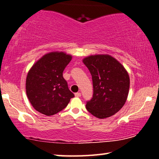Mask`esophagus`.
Returning <instances> with one entry per match:
<instances>
[{
    "instance_id": "1",
    "label": "esophagus",
    "mask_w": 159,
    "mask_h": 159,
    "mask_svg": "<svg viewBox=\"0 0 159 159\" xmlns=\"http://www.w3.org/2000/svg\"><path fill=\"white\" fill-rule=\"evenodd\" d=\"M75 97H78V98H79V97L81 96V93H79V92H78V93H75Z\"/></svg>"
}]
</instances>
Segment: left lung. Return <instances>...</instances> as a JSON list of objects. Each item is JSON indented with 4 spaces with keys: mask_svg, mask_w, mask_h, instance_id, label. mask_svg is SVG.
Masks as SVG:
<instances>
[{
    "mask_svg": "<svg viewBox=\"0 0 159 159\" xmlns=\"http://www.w3.org/2000/svg\"><path fill=\"white\" fill-rule=\"evenodd\" d=\"M84 64L92 75L93 95L86 102V109L100 119L115 115L123 107L129 89L127 70L109 55L85 58Z\"/></svg>",
    "mask_w": 159,
    "mask_h": 159,
    "instance_id": "8db88e82",
    "label": "left lung"
}]
</instances>
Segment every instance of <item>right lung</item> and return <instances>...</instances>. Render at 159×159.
Segmentation results:
<instances>
[{
	"instance_id": "right-lung-1",
	"label": "right lung",
	"mask_w": 159,
	"mask_h": 159,
	"mask_svg": "<svg viewBox=\"0 0 159 159\" xmlns=\"http://www.w3.org/2000/svg\"><path fill=\"white\" fill-rule=\"evenodd\" d=\"M71 60L64 52L45 54L32 66L26 79V93L32 106L42 114H57L69 104L74 95L63 77Z\"/></svg>"
}]
</instances>
